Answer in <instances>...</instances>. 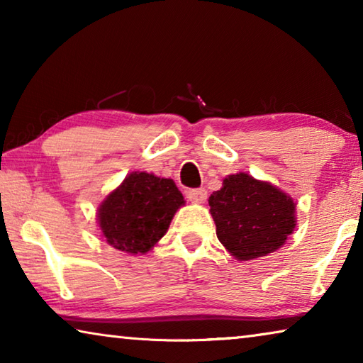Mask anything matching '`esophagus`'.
<instances>
[{
    "label": "esophagus",
    "mask_w": 363,
    "mask_h": 363,
    "mask_svg": "<svg viewBox=\"0 0 363 363\" xmlns=\"http://www.w3.org/2000/svg\"><path fill=\"white\" fill-rule=\"evenodd\" d=\"M187 199L192 203H205L206 190L205 189H190L187 190Z\"/></svg>",
    "instance_id": "esophagus-1"
}]
</instances>
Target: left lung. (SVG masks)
I'll use <instances>...</instances> for the list:
<instances>
[{
	"label": "left lung",
	"instance_id": "8db88e82",
	"mask_svg": "<svg viewBox=\"0 0 363 363\" xmlns=\"http://www.w3.org/2000/svg\"><path fill=\"white\" fill-rule=\"evenodd\" d=\"M208 203L219 242L238 261L274 253L296 227L291 196L247 173L227 176Z\"/></svg>",
	"mask_w": 363,
	"mask_h": 363
}]
</instances>
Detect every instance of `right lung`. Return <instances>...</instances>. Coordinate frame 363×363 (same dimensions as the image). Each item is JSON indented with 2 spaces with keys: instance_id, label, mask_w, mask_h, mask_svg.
<instances>
[{
  "instance_id": "right-lung-1",
  "label": "right lung",
  "mask_w": 363,
  "mask_h": 363,
  "mask_svg": "<svg viewBox=\"0 0 363 363\" xmlns=\"http://www.w3.org/2000/svg\"><path fill=\"white\" fill-rule=\"evenodd\" d=\"M184 203L173 179L134 171L97 208V223L113 248L145 255L167 233Z\"/></svg>"
}]
</instances>
